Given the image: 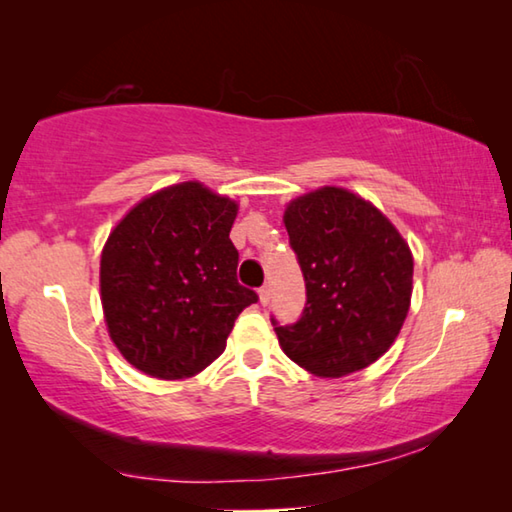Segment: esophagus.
<instances>
[{"mask_svg": "<svg viewBox=\"0 0 512 512\" xmlns=\"http://www.w3.org/2000/svg\"><path fill=\"white\" fill-rule=\"evenodd\" d=\"M259 302H262V305H268V302H271V287H262L259 289Z\"/></svg>", "mask_w": 512, "mask_h": 512, "instance_id": "esophagus-1", "label": "esophagus"}]
</instances>
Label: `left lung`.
I'll use <instances>...</instances> for the list:
<instances>
[{
	"instance_id": "obj_1",
	"label": "left lung",
	"mask_w": 512,
	"mask_h": 512,
	"mask_svg": "<svg viewBox=\"0 0 512 512\" xmlns=\"http://www.w3.org/2000/svg\"><path fill=\"white\" fill-rule=\"evenodd\" d=\"M284 225L307 302L296 323L271 318L282 350L320 377L370 366L391 348L409 311V246L375 205L339 187L296 198Z\"/></svg>"
}]
</instances>
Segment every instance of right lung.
<instances>
[{
  "label": "right lung",
  "mask_w": 512,
  "mask_h": 512,
  "mask_svg": "<svg viewBox=\"0 0 512 512\" xmlns=\"http://www.w3.org/2000/svg\"><path fill=\"white\" fill-rule=\"evenodd\" d=\"M235 216L230 198L183 183L144 198L110 232L101 305L110 339L137 370L158 379L196 375L259 300L237 282Z\"/></svg>",
  "instance_id": "add662e5"
}]
</instances>
